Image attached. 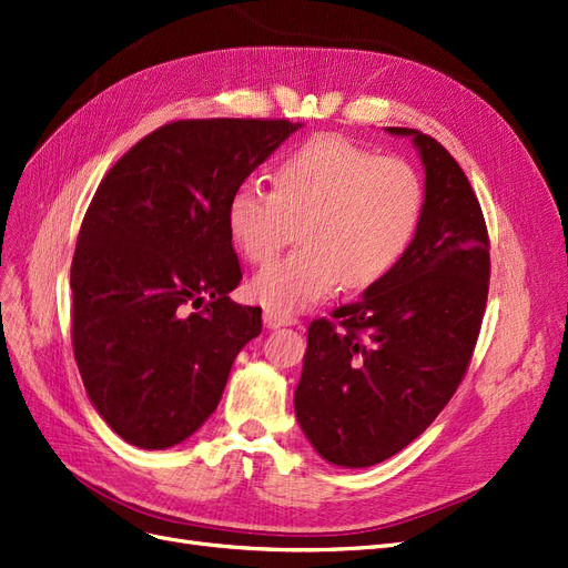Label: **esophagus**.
I'll return each instance as SVG.
<instances>
[{
  "label": "esophagus",
  "mask_w": 568,
  "mask_h": 568,
  "mask_svg": "<svg viewBox=\"0 0 568 568\" xmlns=\"http://www.w3.org/2000/svg\"><path fill=\"white\" fill-rule=\"evenodd\" d=\"M264 325H266L268 329H278V327H287V325H297V318L290 316V313H281V311L266 308V311H264Z\"/></svg>",
  "instance_id": "34e87169"
}]
</instances>
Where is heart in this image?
Wrapping results in <instances>:
<instances>
[{
    "mask_svg": "<svg viewBox=\"0 0 568 568\" xmlns=\"http://www.w3.org/2000/svg\"><path fill=\"white\" fill-rule=\"evenodd\" d=\"M226 215L252 264L276 257L292 222H302V247L252 281V295L264 306L297 311L342 285L372 287L400 264L422 224L424 182L403 159H379L342 135H318L278 165L273 189L241 182Z\"/></svg>",
    "mask_w": 568,
    "mask_h": 568,
    "instance_id": "b5f03b06",
    "label": "heart"
}]
</instances>
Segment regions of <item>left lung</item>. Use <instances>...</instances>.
I'll return each mask as SVG.
<instances>
[{
	"instance_id": "left-lung-1",
	"label": "left lung",
	"mask_w": 568,
	"mask_h": 568,
	"mask_svg": "<svg viewBox=\"0 0 568 568\" xmlns=\"http://www.w3.org/2000/svg\"><path fill=\"white\" fill-rule=\"evenodd\" d=\"M424 215L384 281L308 325L297 422L325 460L367 468L405 449L452 400L468 369L489 292L485 215L460 165L414 129Z\"/></svg>"
}]
</instances>
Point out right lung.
I'll return each instance as SVG.
<instances>
[{"label": "right lung", "mask_w": 568, "mask_h": 568, "mask_svg": "<svg viewBox=\"0 0 568 568\" xmlns=\"http://www.w3.org/2000/svg\"><path fill=\"white\" fill-rule=\"evenodd\" d=\"M302 129L285 119L161 125L104 175L72 260V346L89 400L119 437L168 449L220 405L262 308L229 300L243 273L229 199Z\"/></svg>", "instance_id": "obj_1"}]
</instances>
